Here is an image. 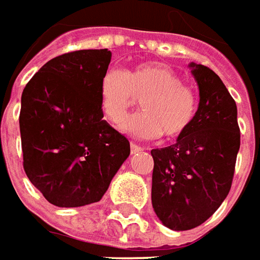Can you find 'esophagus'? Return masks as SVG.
I'll list each match as a JSON object with an SVG mask.
<instances>
[{"mask_svg":"<svg viewBox=\"0 0 260 260\" xmlns=\"http://www.w3.org/2000/svg\"><path fill=\"white\" fill-rule=\"evenodd\" d=\"M143 147H140L139 144H136V143H130V151H132V154H136V153H139V151H142Z\"/></svg>","mask_w":260,"mask_h":260,"instance_id":"esophagus-1","label":"esophagus"}]
</instances>
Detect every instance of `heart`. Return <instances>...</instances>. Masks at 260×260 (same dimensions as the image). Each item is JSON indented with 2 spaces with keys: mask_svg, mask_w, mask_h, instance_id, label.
<instances>
[{
  "mask_svg": "<svg viewBox=\"0 0 260 260\" xmlns=\"http://www.w3.org/2000/svg\"><path fill=\"white\" fill-rule=\"evenodd\" d=\"M142 99V111L126 118L120 128L139 139L179 137L191 126L198 99L183 78L163 64L143 62L121 71L107 70L100 83V107L104 118L118 124Z\"/></svg>",
  "mask_w": 260,
  "mask_h": 260,
  "instance_id": "b5f03b06",
  "label": "heart"
}]
</instances>
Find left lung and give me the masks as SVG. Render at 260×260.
Returning a JSON list of instances; mask_svg holds the SVG:
<instances>
[{"label": "left lung", "mask_w": 260, "mask_h": 260, "mask_svg": "<svg viewBox=\"0 0 260 260\" xmlns=\"http://www.w3.org/2000/svg\"><path fill=\"white\" fill-rule=\"evenodd\" d=\"M200 102L191 126L169 147L151 150V205L172 231L206 222L231 190L240 147L238 109L213 70L190 64Z\"/></svg>", "instance_id": "8db88e82"}]
</instances>
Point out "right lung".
Listing matches in <instances>:
<instances>
[{
    "label": "right lung",
    "instance_id": "obj_1",
    "mask_svg": "<svg viewBox=\"0 0 260 260\" xmlns=\"http://www.w3.org/2000/svg\"><path fill=\"white\" fill-rule=\"evenodd\" d=\"M110 60L107 48L62 54L22 91V166L54 206L99 202L130 154L128 140L103 120L100 83Z\"/></svg>",
    "mask_w": 260,
    "mask_h": 260
}]
</instances>
